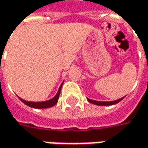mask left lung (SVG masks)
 <instances>
[{
  "label": "left lung",
  "instance_id": "1",
  "mask_svg": "<svg viewBox=\"0 0 148 148\" xmlns=\"http://www.w3.org/2000/svg\"><path fill=\"white\" fill-rule=\"evenodd\" d=\"M124 98H125V97H121V98H119V99H118V100H114V101H95V100H91V99H89V98H87V101H89V102H90V103H92V104L98 105V106H111V105H114V104H116V103L119 102L121 100H123Z\"/></svg>",
  "mask_w": 148,
  "mask_h": 148
}]
</instances>
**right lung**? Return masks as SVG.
Returning a JSON list of instances; mask_svg holds the SVG:
<instances>
[{
    "mask_svg": "<svg viewBox=\"0 0 148 148\" xmlns=\"http://www.w3.org/2000/svg\"><path fill=\"white\" fill-rule=\"evenodd\" d=\"M63 82L61 84L60 87L58 90V93L56 94V96L54 97H52L51 99L50 100H47V101H25L23 99H22L20 97H18L20 99L21 101H23L24 104H26L27 106L30 107V108H51L53 106H55L57 103H58V98H59V96H60V91H61V88H62V86Z\"/></svg>",
    "mask_w": 148,
    "mask_h": 148,
    "instance_id": "1",
    "label": "right lung"
}]
</instances>
